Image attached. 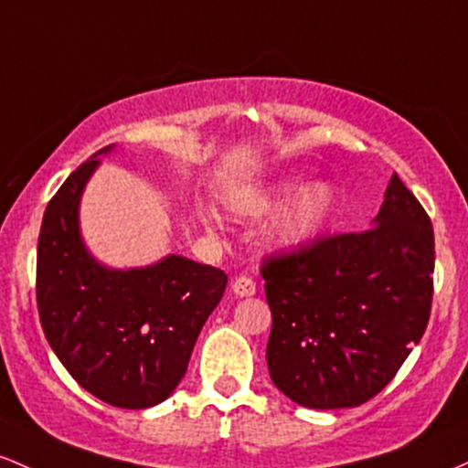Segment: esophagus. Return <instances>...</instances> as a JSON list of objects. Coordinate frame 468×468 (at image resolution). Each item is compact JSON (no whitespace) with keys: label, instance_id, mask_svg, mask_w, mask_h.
Here are the masks:
<instances>
[{"label":"esophagus","instance_id":"obj_1","mask_svg":"<svg viewBox=\"0 0 468 468\" xmlns=\"http://www.w3.org/2000/svg\"><path fill=\"white\" fill-rule=\"evenodd\" d=\"M232 292H234L239 298L254 296V293H256V282L251 281L250 276H239V278H236V281L232 282Z\"/></svg>","mask_w":468,"mask_h":468}]
</instances>
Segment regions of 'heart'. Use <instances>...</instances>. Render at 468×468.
I'll list each match as a JSON object with an SVG mask.
<instances>
[{
    "label": "heart",
    "mask_w": 468,
    "mask_h": 468,
    "mask_svg": "<svg viewBox=\"0 0 468 468\" xmlns=\"http://www.w3.org/2000/svg\"><path fill=\"white\" fill-rule=\"evenodd\" d=\"M285 203L287 207L267 232V245L278 254H298L324 232L338 209L340 194L329 181H312L304 186L303 176H287L245 197L236 206V212L259 218L276 212Z\"/></svg>",
    "instance_id": "heart-1"
}]
</instances>
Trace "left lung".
I'll list each match as a JSON object with an SVG mask.
<instances>
[{
	"label": "left lung",
	"instance_id": "8db88e82",
	"mask_svg": "<svg viewBox=\"0 0 468 468\" xmlns=\"http://www.w3.org/2000/svg\"><path fill=\"white\" fill-rule=\"evenodd\" d=\"M433 262L431 218L398 175L369 229L265 261L271 382L309 409L380 393L427 329Z\"/></svg>",
	"mask_w": 468,
	"mask_h": 468
}]
</instances>
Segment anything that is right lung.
I'll return each mask as SVG.
<instances>
[{
	"instance_id": "add662e5",
	"label": "right lung",
	"mask_w": 468,
	"mask_h": 468,
	"mask_svg": "<svg viewBox=\"0 0 468 468\" xmlns=\"http://www.w3.org/2000/svg\"><path fill=\"white\" fill-rule=\"evenodd\" d=\"M114 148L79 165L46 207L37 243V307L48 345L83 389L112 407L148 409L186 376L228 276L178 254L128 270L94 259L83 243L79 206Z\"/></svg>"
}]
</instances>
